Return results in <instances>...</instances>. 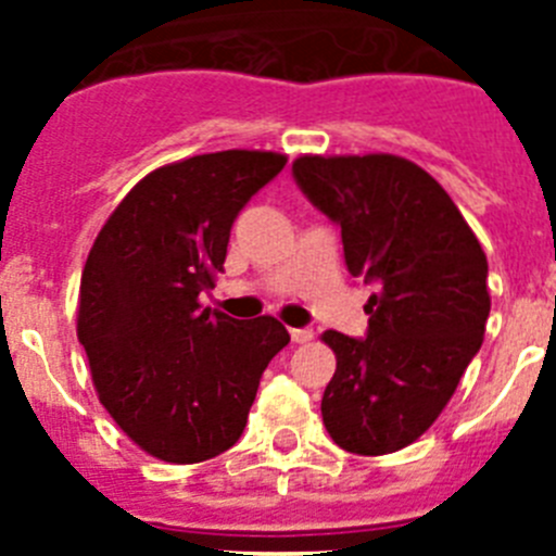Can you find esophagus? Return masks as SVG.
<instances>
[{
	"label": "esophagus",
	"mask_w": 556,
	"mask_h": 556,
	"mask_svg": "<svg viewBox=\"0 0 556 556\" xmlns=\"http://www.w3.org/2000/svg\"><path fill=\"white\" fill-rule=\"evenodd\" d=\"M289 337H292V342L303 345V342H308V339L314 337V331L312 328H292V331H289Z\"/></svg>",
	"instance_id": "1"
}]
</instances>
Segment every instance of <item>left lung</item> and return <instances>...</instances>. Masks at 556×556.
<instances>
[{"label":"left lung","instance_id":"left-lung-1","mask_svg":"<svg viewBox=\"0 0 556 556\" xmlns=\"http://www.w3.org/2000/svg\"><path fill=\"white\" fill-rule=\"evenodd\" d=\"M292 172L342 228L351 275L376 283L365 339L323 333L337 356L323 424L351 454H392L429 431L479 353L488 255L448 191L401 155H301Z\"/></svg>","mask_w":556,"mask_h":556}]
</instances>
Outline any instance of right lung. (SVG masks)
I'll return each instance as SVG.
<instances>
[{
    "label": "right lung",
    "mask_w": 556,
    "mask_h": 556,
    "mask_svg": "<svg viewBox=\"0 0 556 556\" xmlns=\"http://www.w3.org/2000/svg\"><path fill=\"white\" fill-rule=\"evenodd\" d=\"M287 164L223 150L152 169L88 253L77 301L100 404L155 459L191 465L242 437L258 381L289 333L264 314L239 323L200 306L228 253L230 225Z\"/></svg>",
    "instance_id": "add662e5"
}]
</instances>
